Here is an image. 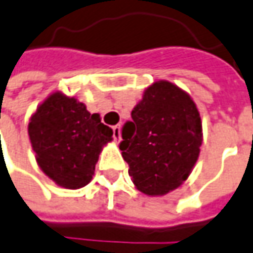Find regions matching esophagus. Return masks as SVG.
<instances>
[{
  "instance_id": "34e87169",
  "label": "esophagus",
  "mask_w": 253,
  "mask_h": 253,
  "mask_svg": "<svg viewBox=\"0 0 253 253\" xmlns=\"http://www.w3.org/2000/svg\"><path fill=\"white\" fill-rule=\"evenodd\" d=\"M112 132H114V139H115V142L121 141V125L112 126Z\"/></svg>"
}]
</instances>
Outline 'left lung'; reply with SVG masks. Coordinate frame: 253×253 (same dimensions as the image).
Returning a JSON list of instances; mask_svg holds the SVG:
<instances>
[{
	"label": "left lung",
	"instance_id": "obj_1",
	"mask_svg": "<svg viewBox=\"0 0 253 253\" xmlns=\"http://www.w3.org/2000/svg\"><path fill=\"white\" fill-rule=\"evenodd\" d=\"M122 128L124 161L141 193L165 196L189 179L199 159L203 125L187 91L168 80L152 83Z\"/></svg>",
	"mask_w": 253,
	"mask_h": 253
}]
</instances>
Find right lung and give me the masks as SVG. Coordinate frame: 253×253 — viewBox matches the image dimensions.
<instances>
[{
  "instance_id": "right-lung-1",
  "label": "right lung",
  "mask_w": 253,
  "mask_h": 253,
  "mask_svg": "<svg viewBox=\"0 0 253 253\" xmlns=\"http://www.w3.org/2000/svg\"><path fill=\"white\" fill-rule=\"evenodd\" d=\"M28 135L38 166L63 189H82L91 181L112 129L100 114L62 91L49 94L31 115Z\"/></svg>"
}]
</instances>
